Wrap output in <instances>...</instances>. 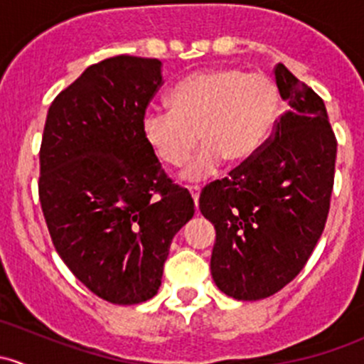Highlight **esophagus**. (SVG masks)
<instances>
[{"label":"esophagus","instance_id":"obj_1","mask_svg":"<svg viewBox=\"0 0 364 364\" xmlns=\"http://www.w3.org/2000/svg\"><path fill=\"white\" fill-rule=\"evenodd\" d=\"M188 192H190V196H192V199H193V203H196V205L199 204V196H200L199 186H188Z\"/></svg>","mask_w":364,"mask_h":364}]
</instances>
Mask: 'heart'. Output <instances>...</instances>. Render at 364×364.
Listing matches in <instances>:
<instances>
[{
	"instance_id": "1",
	"label": "heart",
	"mask_w": 364,
	"mask_h": 364,
	"mask_svg": "<svg viewBox=\"0 0 364 364\" xmlns=\"http://www.w3.org/2000/svg\"><path fill=\"white\" fill-rule=\"evenodd\" d=\"M280 97L271 77L240 68H205L179 80L168 93V111L149 109L142 135L153 155L181 167L203 141L183 178L199 181L215 174L223 160L245 164L259 151L273 128Z\"/></svg>"
}]
</instances>
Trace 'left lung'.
Returning <instances> with one entry per match:
<instances>
[{
  "label": "left lung",
  "mask_w": 364,
  "mask_h": 364,
  "mask_svg": "<svg viewBox=\"0 0 364 364\" xmlns=\"http://www.w3.org/2000/svg\"><path fill=\"white\" fill-rule=\"evenodd\" d=\"M274 79L289 109L269 141L199 199L216 230L213 280L237 301L273 296L299 274L322 236L335 181L324 102L285 65L274 67Z\"/></svg>",
  "instance_id": "8db88e82"
}]
</instances>
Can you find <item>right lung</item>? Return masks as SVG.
Returning <instances> with one entry per match:
<instances>
[{
  "label": "right lung",
  "instance_id": "add662e5",
  "mask_svg": "<svg viewBox=\"0 0 364 364\" xmlns=\"http://www.w3.org/2000/svg\"><path fill=\"white\" fill-rule=\"evenodd\" d=\"M160 84V60L109 58L54 98L43 128L38 193L54 248L114 304L159 292L172 237L196 213L142 135Z\"/></svg>",
  "mask_w": 364,
  "mask_h": 364
}]
</instances>
